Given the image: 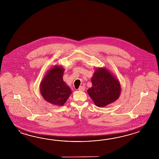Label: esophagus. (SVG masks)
Instances as JSON below:
<instances>
[{
    "mask_svg": "<svg viewBox=\"0 0 159 159\" xmlns=\"http://www.w3.org/2000/svg\"><path fill=\"white\" fill-rule=\"evenodd\" d=\"M84 89H85V88H84V86H81L78 89V90L79 91H84Z\"/></svg>",
    "mask_w": 159,
    "mask_h": 159,
    "instance_id": "obj_1",
    "label": "esophagus"
}]
</instances>
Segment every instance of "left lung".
Wrapping results in <instances>:
<instances>
[{"mask_svg": "<svg viewBox=\"0 0 159 159\" xmlns=\"http://www.w3.org/2000/svg\"><path fill=\"white\" fill-rule=\"evenodd\" d=\"M91 83L93 86L88 89V94L99 107H103L115 101L120 94L119 82L105 68L95 70Z\"/></svg>", "mask_w": 159, "mask_h": 159, "instance_id": "1", "label": "left lung"}]
</instances>
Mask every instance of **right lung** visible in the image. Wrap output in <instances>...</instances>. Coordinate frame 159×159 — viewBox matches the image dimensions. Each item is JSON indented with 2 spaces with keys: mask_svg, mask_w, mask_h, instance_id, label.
I'll list each match as a JSON object with an SVG mask.
<instances>
[{
  "mask_svg": "<svg viewBox=\"0 0 159 159\" xmlns=\"http://www.w3.org/2000/svg\"><path fill=\"white\" fill-rule=\"evenodd\" d=\"M64 72L62 67L56 66L48 71L41 83V93L51 104L62 106L71 94L70 89L63 81Z\"/></svg>",
  "mask_w": 159,
  "mask_h": 159,
  "instance_id": "1",
  "label": "right lung"
}]
</instances>
